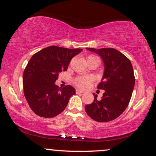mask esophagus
I'll list each match as a JSON object with an SVG mask.
<instances>
[{
  "label": "esophagus",
  "instance_id": "esophagus-1",
  "mask_svg": "<svg viewBox=\"0 0 156 156\" xmlns=\"http://www.w3.org/2000/svg\"><path fill=\"white\" fill-rule=\"evenodd\" d=\"M84 93V91L80 90V89H76V94H83Z\"/></svg>",
  "mask_w": 156,
  "mask_h": 156
}]
</instances>
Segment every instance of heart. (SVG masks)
<instances>
[{"mask_svg":"<svg viewBox=\"0 0 156 156\" xmlns=\"http://www.w3.org/2000/svg\"><path fill=\"white\" fill-rule=\"evenodd\" d=\"M99 59V57L96 56V55H89V56L87 57V59ZM74 83L76 86L80 87V88L84 89L88 87L89 85L91 84V79L90 77H89V76H78V77L74 79Z\"/></svg>","mask_w":156,"mask_h":156,"instance_id":"obj_1","label":"heart"}]
</instances>
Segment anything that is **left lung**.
Wrapping results in <instances>:
<instances>
[{
    "label": "left lung",
    "instance_id": "8db88e82",
    "mask_svg": "<svg viewBox=\"0 0 156 156\" xmlns=\"http://www.w3.org/2000/svg\"><path fill=\"white\" fill-rule=\"evenodd\" d=\"M97 53L104 63V76L98 89L104 90L101 100L94 94V99L85 106L89 117L97 122L116 119L126 110L131 100L135 84L133 69L129 59L114 48H87Z\"/></svg>",
    "mask_w": 156,
    "mask_h": 156
}]
</instances>
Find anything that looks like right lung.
Wrapping results in <instances>:
<instances>
[{"label":"right lung","mask_w":156,"mask_h":156,"mask_svg":"<svg viewBox=\"0 0 156 156\" xmlns=\"http://www.w3.org/2000/svg\"><path fill=\"white\" fill-rule=\"evenodd\" d=\"M82 49L50 46L36 52L23 72V91L27 104L37 116L52 118L65 110L75 89L70 85L60 88L55 82L62 71Z\"/></svg>","instance_id":"right-lung-1"}]
</instances>
